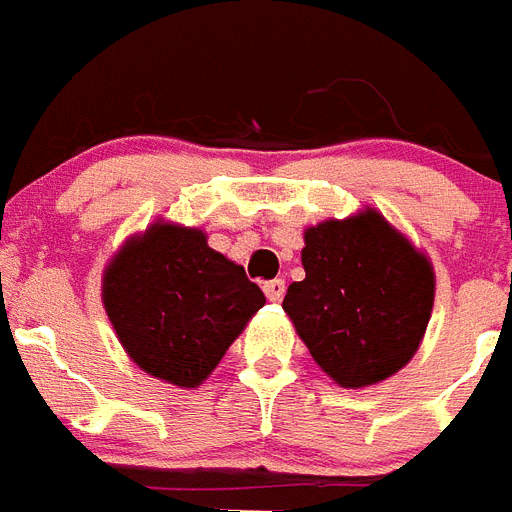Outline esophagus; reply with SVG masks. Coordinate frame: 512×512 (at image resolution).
<instances>
[{
  "label": "esophagus",
  "mask_w": 512,
  "mask_h": 512,
  "mask_svg": "<svg viewBox=\"0 0 512 512\" xmlns=\"http://www.w3.org/2000/svg\"><path fill=\"white\" fill-rule=\"evenodd\" d=\"M264 293L269 301H274V303L282 301V295H285V280H280V277H277V280L264 282Z\"/></svg>",
  "instance_id": "34e87169"
}]
</instances>
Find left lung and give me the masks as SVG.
<instances>
[{
	"instance_id": "8db88e82",
	"label": "left lung",
	"mask_w": 512,
	"mask_h": 512,
	"mask_svg": "<svg viewBox=\"0 0 512 512\" xmlns=\"http://www.w3.org/2000/svg\"><path fill=\"white\" fill-rule=\"evenodd\" d=\"M306 280L282 308L314 361L342 387L382 382L411 361L434 306V272L377 211L308 227Z\"/></svg>"
}]
</instances>
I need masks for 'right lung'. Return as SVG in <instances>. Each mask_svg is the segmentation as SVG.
<instances>
[{
    "mask_svg": "<svg viewBox=\"0 0 512 512\" xmlns=\"http://www.w3.org/2000/svg\"><path fill=\"white\" fill-rule=\"evenodd\" d=\"M264 303L246 269L190 227H149L104 274V308L122 348L177 387L204 382Z\"/></svg>",
    "mask_w": 512,
    "mask_h": 512,
    "instance_id": "obj_1",
    "label": "right lung"
}]
</instances>
